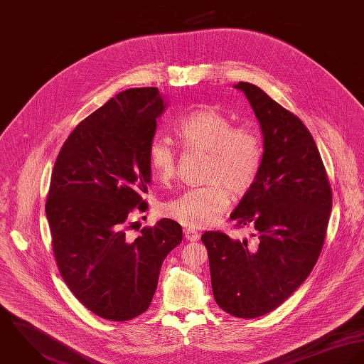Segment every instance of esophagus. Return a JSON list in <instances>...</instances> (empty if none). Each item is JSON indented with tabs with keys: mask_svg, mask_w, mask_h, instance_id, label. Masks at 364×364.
Wrapping results in <instances>:
<instances>
[{
	"mask_svg": "<svg viewBox=\"0 0 364 364\" xmlns=\"http://www.w3.org/2000/svg\"><path fill=\"white\" fill-rule=\"evenodd\" d=\"M184 235H186V239L188 240V242H198L200 240V233L198 232H196V230H193V229H186L184 230Z\"/></svg>",
	"mask_w": 364,
	"mask_h": 364,
	"instance_id": "obj_1",
	"label": "esophagus"
}]
</instances>
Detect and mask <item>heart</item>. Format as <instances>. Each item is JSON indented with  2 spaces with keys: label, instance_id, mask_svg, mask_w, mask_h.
Masks as SVG:
<instances>
[{
  "label": "heart",
  "instance_id": "obj_1",
  "mask_svg": "<svg viewBox=\"0 0 364 364\" xmlns=\"http://www.w3.org/2000/svg\"><path fill=\"white\" fill-rule=\"evenodd\" d=\"M174 131L184 146L206 152V186L188 188L164 202V216L190 229L213 225L229 205V194L247 191L261 168L262 145L255 129L233 127L230 117L213 107L197 109L176 122ZM149 162L162 180L176 174L177 156L170 141L156 138L149 146Z\"/></svg>",
  "mask_w": 364,
  "mask_h": 364
}]
</instances>
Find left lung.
<instances>
[{"instance_id": "1", "label": "left lung", "mask_w": 364, "mask_h": 364, "mask_svg": "<svg viewBox=\"0 0 364 364\" xmlns=\"http://www.w3.org/2000/svg\"><path fill=\"white\" fill-rule=\"evenodd\" d=\"M264 138L261 168L230 219L255 230L230 239L205 232L212 291L239 318L279 307L306 281L323 248L332 193L317 145L299 117L258 86L239 82Z\"/></svg>"}]
</instances>
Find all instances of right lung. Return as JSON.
<instances>
[{
    "label": "right lung",
    "mask_w": 364,
    "mask_h": 364,
    "mask_svg": "<svg viewBox=\"0 0 364 364\" xmlns=\"http://www.w3.org/2000/svg\"><path fill=\"white\" fill-rule=\"evenodd\" d=\"M158 87L112 97L70 134L54 164L46 215L60 274L93 314L128 321L151 306L164 258L183 239L161 219L127 235L152 180L149 146L166 109Z\"/></svg>",
    "instance_id": "1"
}]
</instances>
